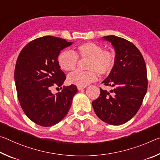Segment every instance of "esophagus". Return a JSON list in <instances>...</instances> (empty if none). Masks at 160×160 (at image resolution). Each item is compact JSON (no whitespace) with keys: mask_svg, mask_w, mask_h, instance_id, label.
I'll use <instances>...</instances> for the list:
<instances>
[{"mask_svg":"<svg viewBox=\"0 0 160 160\" xmlns=\"http://www.w3.org/2000/svg\"><path fill=\"white\" fill-rule=\"evenodd\" d=\"M85 87H80V86H78V90H83V89H85Z\"/></svg>","mask_w":160,"mask_h":160,"instance_id":"obj_1","label":"esophagus"}]
</instances>
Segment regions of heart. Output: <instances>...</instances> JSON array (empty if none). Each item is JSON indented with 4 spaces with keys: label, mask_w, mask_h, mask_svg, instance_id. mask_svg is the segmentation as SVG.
Listing matches in <instances>:
<instances>
[{
    "label": "heart",
    "mask_w": 160,
    "mask_h": 160,
    "mask_svg": "<svg viewBox=\"0 0 160 160\" xmlns=\"http://www.w3.org/2000/svg\"><path fill=\"white\" fill-rule=\"evenodd\" d=\"M78 57L89 58L87 65L88 71L75 70L68 75L70 83L85 87L96 81L97 72L102 75L109 74L115 66V55L112 51L104 50L101 45L94 42H86L79 45L75 53L65 50L58 56L61 68L66 71L74 70L77 66Z\"/></svg>",
    "instance_id": "1"
}]
</instances>
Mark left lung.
Listing matches in <instances>:
<instances>
[{
	"instance_id": "8db88e82",
	"label": "left lung",
	"mask_w": 160,
	"mask_h": 160,
	"mask_svg": "<svg viewBox=\"0 0 160 160\" xmlns=\"http://www.w3.org/2000/svg\"><path fill=\"white\" fill-rule=\"evenodd\" d=\"M115 49V66L103 81L114 89L110 92L100 88L98 98L92 102L96 115L111 125H121L136 114L147 92V68L140 51L123 38L110 35L103 37Z\"/></svg>"
}]
</instances>
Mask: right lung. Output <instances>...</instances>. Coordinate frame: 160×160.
I'll return each instance as SVG.
<instances>
[{"label":"right lung","mask_w":160,"mask_h":160,"mask_svg":"<svg viewBox=\"0 0 160 160\" xmlns=\"http://www.w3.org/2000/svg\"><path fill=\"white\" fill-rule=\"evenodd\" d=\"M72 42L45 36L28 43L19 54L15 68V82L20 106L26 116L38 125H55L68 112L78 92L75 85L64 87L53 94V85L62 88L66 76L60 69L58 56Z\"/></svg>","instance_id":"add662e5"}]
</instances>
